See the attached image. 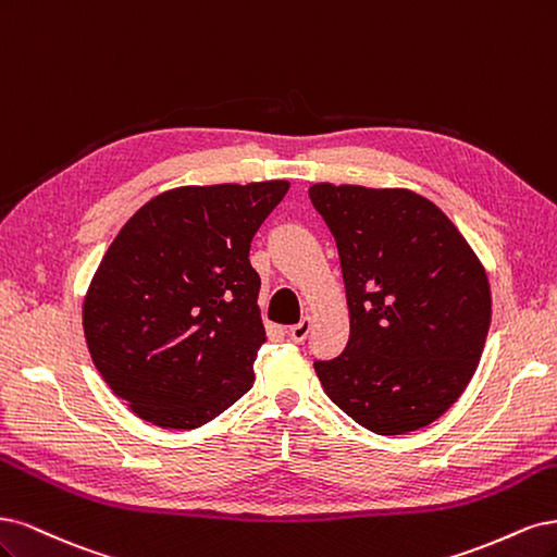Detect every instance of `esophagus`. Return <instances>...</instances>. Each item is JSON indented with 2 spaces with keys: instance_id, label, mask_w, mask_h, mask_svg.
<instances>
[{
  "instance_id": "obj_1",
  "label": "esophagus",
  "mask_w": 557,
  "mask_h": 557,
  "mask_svg": "<svg viewBox=\"0 0 557 557\" xmlns=\"http://www.w3.org/2000/svg\"><path fill=\"white\" fill-rule=\"evenodd\" d=\"M310 329H312V317H302L298 324L289 326V337L294 339V343H302V339L308 337Z\"/></svg>"
}]
</instances>
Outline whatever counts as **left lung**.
<instances>
[{
  "label": "left lung",
  "instance_id": "8db88e82",
  "mask_svg": "<svg viewBox=\"0 0 557 557\" xmlns=\"http://www.w3.org/2000/svg\"><path fill=\"white\" fill-rule=\"evenodd\" d=\"M343 265L349 343L314 370L326 396L376 435L440 419L468 388L491 326L486 268L446 214L400 187L317 183Z\"/></svg>",
  "mask_w": 557,
  "mask_h": 557
}]
</instances>
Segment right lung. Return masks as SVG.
Returning a JSON list of instances; mask_svg holds the SVG:
<instances>
[{"instance_id": "add662e5", "label": "right lung", "mask_w": 557, "mask_h": 557, "mask_svg": "<svg viewBox=\"0 0 557 557\" xmlns=\"http://www.w3.org/2000/svg\"><path fill=\"white\" fill-rule=\"evenodd\" d=\"M286 181L187 185L138 208L83 298L89 356L143 421L194 430L255 384L265 343L249 243Z\"/></svg>"}]
</instances>
